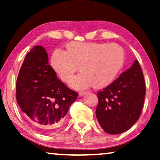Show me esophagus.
<instances>
[{"mask_svg": "<svg viewBox=\"0 0 160 160\" xmlns=\"http://www.w3.org/2000/svg\"><path fill=\"white\" fill-rule=\"evenodd\" d=\"M85 93H86V91H80L79 92V95H80V96H82V95H84Z\"/></svg>", "mask_w": 160, "mask_h": 160, "instance_id": "1", "label": "esophagus"}]
</instances>
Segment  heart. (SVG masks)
Wrapping results in <instances>:
<instances>
[{"label":"heart","mask_w":160,"mask_h":160,"mask_svg":"<svg viewBox=\"0 0 160 160\" xmlns=\"http://www.w3.org/2000/svg\"><path fill=\"white\" fill-rule=\"evenodd\" d=\"M125 62L124 50L117 44L72 42L66 50L57 49L51 57V66L61 80L67 82L78 70L80 73L70 81L78 90L92 85L103 88L118 77Z\"/></svg>","instance_id":"heart-1"}]
</instances>
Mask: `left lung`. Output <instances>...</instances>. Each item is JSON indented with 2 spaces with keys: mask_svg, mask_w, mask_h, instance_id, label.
Masks as SVG:
<instances>
[{
  "mask_svg": "<svg viewBox=\"0 0 160 160\" xmlns=\"http://www.w3.org/2000/svg\"><path fill=\"white\" fill-rule=\"evenodd\" d=\"M145 93L144 75L135 60L118 79L97 92L95 115L105 132L118 134L129 129L141 115Z\"/></svg>",
  "mask_w": 160,
  "mask_h": 160,
  "instance_id": "left-lung-1",
  "label": "left lung"
}]
</instances>
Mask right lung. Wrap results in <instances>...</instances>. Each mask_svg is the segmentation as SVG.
<instances>
[{"label":"right lung","mask_w":160,"mask_h":160,"mask_svg":"<svg viewBox=\"0 0 160 160\" xmlns=\"http://www.w3.org/2000/svg\"><path fill=\"white\" fill-rule=\"evenodd\" d=\"M46 50L35 46L26 55L16 81V100L40 132L49 133L62 122L78 94L57 79Z\"/></svg>","instance_id":"obj_1"}]
</instances>
